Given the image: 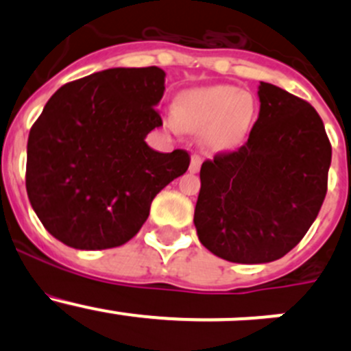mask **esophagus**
Returning <instances> with one entry per match:
<instances>
[{
    "mask_svg": "<svg viewBox=\"0 0 351 351\" xmlns=\"http://www.w3.org/2000/svg\"><path fill=\"white\" fill-rule=\"evenodd\" d=\"M200 166H202V158H200V156L193 154L192 161H190V171L197 173L198 169H200Z\"/></svg>",
    "mask_w": 351,
    "mask_h": 351,
    "instance_id": "1",
    "label": "esophagus"
}]
</instances>
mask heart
<instances>
[{"instance_id":"b5f03b06","label":"heart","mask_w":351,"mask_h":351,"mask_svg":"<svg viewBox=\"0 0 351 351\" xmlns=\"http://www.w3.org/2000/svg\"><path fill=\"white\" fill-rule=\"evenodd\" d=\"M253 100L234 86L193 88L183 91L175 104V113L166 117L173 130L180 127L204 132L202 143L212 153L236 149L246 137L253 119Z\"/></svg>"}]
</instances>
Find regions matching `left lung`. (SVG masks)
<instances>
[{"label": "left lung", "mask_w": 351, "mask_h": 351, "mask_svg": "<svg viewBox=\"0 0 351 351\" xmlns=\"http://www.w3.org/2000/svg\"><path fill=\"white\" fill-rule=\"evenodd\" d=\"M246 144L200 168V243L232 263H270L299 244L328 190L331 144L307 101L270 83Z\"/></svg>", "instance_id": "left-lung-1"}]
</instances>
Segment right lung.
Segmentation results:
<instances>
[{
  "mask_svg": "<svg viewBox=\"0 0 351 351\" xmlns=\"http://www.w3.org/2000/svg\"><path fill=\"white\" fill-rule=\"evenodd\" d=\"M159 67H112L59 88L28 134L27 193L44 228L76 250L122 246L151 202L189 169L182 149L158 153Z\"/></svg>",
  "mask_w": 351,
  "mask_h": 351,
  "instance_id": "obj_1",
  "label": "right lung"
}]
</instances>
